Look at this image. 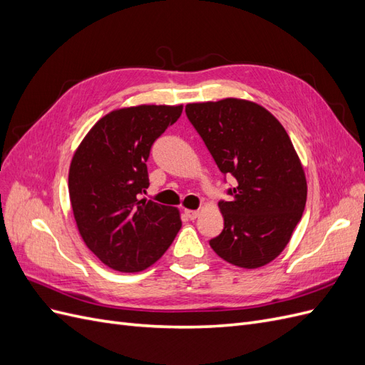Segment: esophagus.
I'll return each mask as SVG.
<instances>
[{
  "mask_svg": "<svg viewBox=\"0 0 365 365\" xmlns=\"http://www.w3.org/2000/svg\"><path fill=\"white\" fill-rule=\"evenodd\" d=\"M184 215L187 216V217H189V219H196L197 216H200V212H197V210H190V208H185L184 210Z\"/></svg>",
  "mask_w": 365,
  "mask_h": 365,
  "instance_id": "obj_1",
  "label": "esophagus"
}]
</instances>
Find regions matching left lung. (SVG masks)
Segmentation results:
<instances>
[{
  "instance_id": "obj_1",
  "label": "left lung",
  "mask_w": 365,
  "mask_h": 365,
  "mask_svg": "<svg viewBox=\"0 0 365 365\" xmlns=\"http://www.w3.org/2000/svg\"><path fill=\"white\" fill-rule=\"evenodd\" d=\"M185 114L224 181L235 178L230 201H219L224 230L210 247L236 267H263L288 245L306 205L304 172L289 135L267 109L240 98L189 103Z\"/></svg>"
}]
</instances>
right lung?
Segmentation results:
<instances>
[{"label": "right lung", "mask_w": 365, "mask_h": 365, "mask_svg": "<svg viewBox=\"0 0 365 365\" xmlns=\"http://www.w3.org/2000/svg\"><path fill=\"white\" fill-rule=\"evenodd\" d=\"M181 113V105L117 109L97 121L74 153L68 192L77 228L98 260L115 271L146 269L181 228L178 210L140 200L149 187L153 143Z\"/></svg>", "instance_id": "obj_1"}]
</instances>
